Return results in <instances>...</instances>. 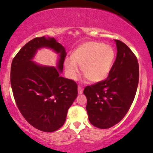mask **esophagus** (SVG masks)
<instances>
[{"instance_id":"1","label":"esophagus","mask_w":153,"mask_h":153,"mask_svg":"<svg viewBox=\"0 0 153 153\" xmlns=\"http://www.w3.org/2000/svg\"><path fill=\"white\" fill-rule=\"evenodd\" d=\"M83 92V89L81 86H78V94H81Z\"/></svg>"}]
</instances>
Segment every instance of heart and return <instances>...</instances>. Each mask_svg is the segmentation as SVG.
<instances>
[{"instance_id":"b5f03b06","label":"heart","mask_w":153,"mask_h":153,"mask_svg":"<svg viewBox=\"0 0 153 153\" xmlns=\"http://www.w3.org/2000/svg\"><path fill=\"white\" fill-rule=\"evenodd\" d=\"M116 58L111 46L99 42H87L73 51L72 57L65 59V70L71 79H76L78 65L84 76L91 82H100L109 75Z\"/></svg>"}]
</instances>
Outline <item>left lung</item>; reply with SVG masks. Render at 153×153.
Wrapping results in <instances>:
<instances>
[{
    "label": "left lung",
    "mask_w": 153,
    "mask_h": 153,
    "mask_svg": "<svg viewBox=\"0 0 153 153\" xmlns=\"http://www.w3.org/2000/svg\"><path fill=\"white\" fill-rule=\"evenodd\" d=\"M117 55L107 79L87 86L88 119L97 128H111L121 121L130 109L138 88L137 58L123 42L115 40Z\"/></svg>",
    "instance_id": "8db88e82"
}]
</instances>
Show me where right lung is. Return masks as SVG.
<instances>
[{
    "mask_svg": "<svg viewBox=\"0 0 153 153\" xmlns=\"http://www.w3.org/2000/svg\"><path fill=\"white\" fill-rule=\"evenodd\" d=\"M43 47L59 54L57 69L31 61ZM65 56L64 47L55 39L42 36L25 44L11 64V88L17 107L30 124L44 132H53L64 124L68 110L78 95L77 83L60 75Z\"/></svg>",
    "mask_w": 153,
    "mask_h": 153,
    "instance_id": "right-lung-1",
    "label": "right lung"
}]
</instances>
